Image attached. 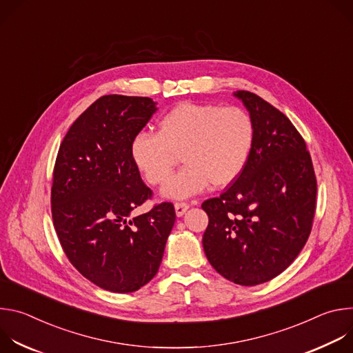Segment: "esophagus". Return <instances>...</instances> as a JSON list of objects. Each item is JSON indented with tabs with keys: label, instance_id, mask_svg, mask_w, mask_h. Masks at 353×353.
I'll list each match as a JSON object with an SVG mask.
<instances>
[{
	"label": "esophagus",
	"instance_id": "obj_1",
	"mask_svg": "<svg viewBox=\"0 0 353 353\" xmlns=\"http://www.w3.org/2000/svg\"><path fill=\"white\" fill-rule=\"evenodd\" d=\"M188 208H190V205L187 203H176L174 204V211H176L177 216H183Z\"/></svg>",
	"mask_w": 353,
	"mask_h": 353
}]
</instances>
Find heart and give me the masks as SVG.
Instances as JSON below:
<instances>
[{
    "label": "heart",
    "mask_w": 353,
    "mask_h": 353,
    "mask_svg": "<svg viewBox=\"0 0 353 353\" xmlns=\"http://www.w3.org/2000/svg\"><path fill=\"white\" fill-rule=\"evenodd\" d=\"M254 137V123L240 108L183 102L158 120V132H138L130 152L150 185L163 184L181 155L185 166L162 192L170 199H184L211 183L214 187L233 183L248 162Z\"/></svg>",
    "instance_id": "1"
}]
</instances>
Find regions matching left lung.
Masks as SVG:
<instances>
[{
    "label": "left lung",
    "mask_w": 353,
    "mask_h": 353,
    "mask_svg": "<svg viewBox=\"0 0 353 353\" xmlns=\"http://www.w3.org/2000/svg\"><path fill=\"white\" fill-rule=\"evenodd\" d=\"M239 97L256 137L241 174L207 199L203 245L228 281L254 286L283 272L305 247L316 212L317 181L306 142L290 120L247 90Z\"/></svg>",
    "instance_id": "8db88e82"
}]
</instances>
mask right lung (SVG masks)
<instances>
[{
    "instance_id": "add662e5",
    "label": "right lung",
    "mask_w": 353,
    "mask_h": 353,
    "mask_svg": "<svg viewBox=\"0 0 353 353\" xmlns=\"http://www.w3.org/2000/svg\"><path fill=\"white\" fill-rule=\"evenodd\" d=\"M158 110L150 97H99L64 137L52 187L53 223L70 263L92 283L135 292L162 263L176 221L172 203L132 218L152 196L130 146Z\"/></svg>"
}]
</instances>
